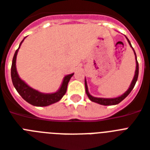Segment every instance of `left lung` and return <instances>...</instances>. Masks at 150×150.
Listing matches in <instances>:
<instances>
[{"instance_id":"left-lung-1","label":"left lung","mask_w":150,"mask_h":150,"mask_svg":"<svg viewBox=\"0 0 150 150\" xmlns=\"http://www.w3.org/2000/svg\"><path fill=\"white\" fill-rule=\"evenodd\" d=\"M126 37V36H125ZM127 40H128V43H129V45L130 47L133 49V47H132V44H131L130 41L128 40L127 37ZM134 50V49H133ZM134 54H135V60H136V69H135V75H134V78H133L132 81V83H131L130 86L128 88V89L127 91L124 94H122L121 96H118V97H116V98H98V97H94V96H91L89 93V90H88V86H87V83H86V80L85 79V86H86V93L87 96L89 98V100L93 101V102H95L96 103H99V104L101 105H104V106H108V105H116L118 104L119 103H121L124 99L127 97L128 96V94L130 93L131 91L132 90L134 86H135V83L137 82L138 79V76H139V63H138L137 61V57H136V54H135V50H134Z\"/></svg>"}]
</instances>
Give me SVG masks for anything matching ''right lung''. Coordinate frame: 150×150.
<instances>
[{"instance_id":"add662e5","label":"right lung","mask_w":150,"mask_h":150,"mask_svg":"<svg viewBox=\"0 0 150 150\" xmlns=\"http://www.w3.org/2000/svg\"><path fill=\"white\" fill-rule=\"evenodd\" d=\"M23 41L24 40L21 42L19 47L15 51V55L13 57L12 64H11V80H12V83L15 89L26 102L33 105V106H36V107H47L50 104H53L54 103L58 102L65 94L68 82L71 79V78L73 76L74 73L64 76L60 89L54 93H40L36 89L31 88L23 80L20 79L17 72V69H16L17 54L19 50L20 46Z\"/></svg>"}]
</instances>
